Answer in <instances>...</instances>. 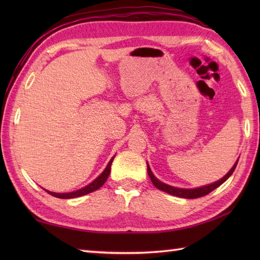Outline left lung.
I'll return each mask as SVG.
<instances>
[{
    "label": "left lung",
    "instance_id": "8db88e82",
    "mask_svg": "<svg viewBox=\"0 0 260 260\" xmlns=\"http://www.w3.org/2000/svg\"><path fill=\"white\" fill-rule=\"evenodd\" d=\"M238 161H239V157L236 161V163L234 164V167L230 169L229 172L225 174L223 178L213 182V183H211V184L203 185V186H200V187H194V189H182V187H175V186H172V185H169L167 183H163L162 181H159L156 178V176L153 174L148 163H147V173H148V176H150L152 183L154 184V186L157 187L158 190H161L163 192H167V193H169V194L174 196V197L184 198V199H197V198H200V197L209 194L210 192L213 191L214 189H217V187L221 185L223 182L227 181L231 176V174L234 173L237 164H238Z\"/></svg>",
    "mask_w": 260,
    "mask_h": 260
}]
</instances>
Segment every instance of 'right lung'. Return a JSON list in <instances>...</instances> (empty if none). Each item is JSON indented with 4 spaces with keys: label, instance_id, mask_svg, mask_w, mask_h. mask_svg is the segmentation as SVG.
I'll list each match as a JSON object with an SVG mask.
<instances>
[{
    "label": "right lung",
    "instance_id": "obj_1",
    "mask_svg": "<svg viewBox=\"0 0 260 260\" xmlns=\"http://www.w3.org/2000/svg\"><path fill=\"white\" fill-rule=\"evenodd\" d=\"M114 157H115V155L112 158H110V161L108 162L107 167L105 168V170L103 171V172L99 174L97 178L91 182V183H89V184L84 186V187H81V189H79V190H76V191H73V192H66V193L51 192V191H48L46 189H43V190H46L49 193V194H51V196L56 197V198H59V199H74V198L82 197V196H85V194H88V193L96 191V190L99 189V187L103 186V184L108 179L109 173H110V167H112V163H113Z\"/></svg>",
    "mask_w": 260,
    "mask_h": 260
}]
</instances>
